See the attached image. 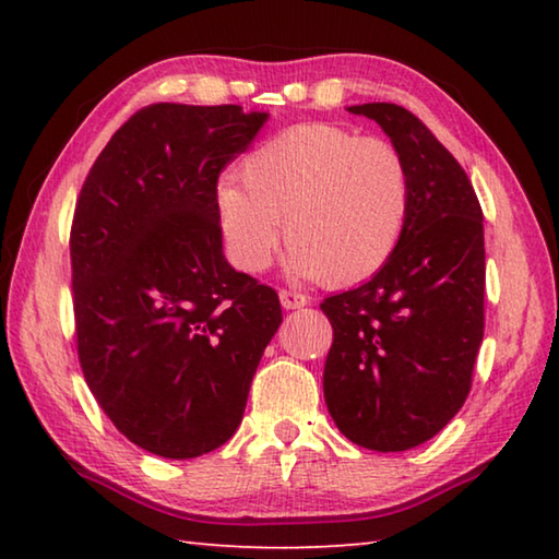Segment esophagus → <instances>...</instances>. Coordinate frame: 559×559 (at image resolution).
<instances>
[{"label":"esophagus","instance_id":"obj_1","mask_svg":"<svg viewBox=\"0 0 559 559\" xmlns=\"http://www.w3.org/2000/svg\"><path fill=\"white\" fill-rule=\"evenodd\" d=\"M278 298H281V306L286 310H296V308L308 306V298L302 296V293H296V290H281Z\"/></svg>","mask_w":559,"mask_h":559}]
</instances>
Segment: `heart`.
Listing matches in <instances>:
<instances>
[{"instance_id":"b5f03b06","label":"heart","mask_w":559,"mask_h":559,"mask_svg":"<svg viewBox=\"0 0 559 559\" xmlns=\"http://www.w3.org/2000/svg\"><path fill=\"white\" fill-rule=\"evenodd\" d=\"M409 202L396 147L330 122L276 132L246 155L241 179L216 182V216L236 269H269L286 219L288 273L330 286L370 278L390 261Z\"/></svg>"}]
</instances>
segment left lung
Instances as JSON below:
<instances>
[{
    "label": "left lung",
    "mask_w": 559,
    "mask_h": 559,
    "mask_svg": "<svg viewBox=\"0 0 559 559\" xmlns=\"http://www.w3.org/2000/svg\"><path fill=\"white\" fill-rule=\"evenodd\" d=\"M380 126L409 173L400 243L374 276L320 302L333 325L328 412L362 449L406 451L447 427L484 340V212L463 167L394 103L349 106Z\"/></svg>",
    "instance_id": "1"
}]
</instances>
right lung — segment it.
Returning a JSON list of instances; mask_svg holds the SVG:
<instances>
[{
	"mask_svg": "<svg viewBox=\"0 0 559 559\" xmlns=\"http://www.w3.org/2000/svg\"><path fill=\"white\" fill-rule=\"evenodd\" d=\"M269 112L155 103L103 147L71 226L81 370L116 429L197 459L239 429L281 325L276 290L222 249L216 179Z\"/></svg>",
	"mask_w": 559,
	"mask_h": 559,
	"instance_id": "add662e5",
	"label": "right lung"
}]
</instances>
